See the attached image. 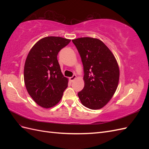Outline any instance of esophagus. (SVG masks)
Returning a JSON list of instances; mask_svg holds the SVG:
<instances>
[{"mask_svg":"<svg viewBox=\"0 0 149 149\" xmlns=\"http://www.w3.org/2000/svg\"><path fill=\"white\" fill-rule=\"evenodd\" d=\"M76 77H77L76 75H73L72 77H70V80L71 82H73V81H74L75 79H76Z\"/></svg>","mask_w":149,"mask_h":149,"instance_id":"34e87169","label":"esophagus"}]
</instances>
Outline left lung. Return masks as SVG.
<instances>
[{
    "label": "left lung",
    "instance_id": "1",
    "mask_svg": "<svg viewBox=\"0 0 149 149\" xmlns=\"http://www.w3.org/2000/svg\"><path fill=\"white\" fill-rule=\"evenodd\" d=\"M72 42L79 53L84 69V86L78 93L79 98L88 108H102L118 86V63L108 47L99 39L79 38Z\"/></svg>",
    "mask_w": 149,
    "mask_h": 149
}]
</instances>
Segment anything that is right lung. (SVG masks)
<instances>
[{"label":"right lung","mask_w":149,"mask_h":149,"mask_svg":"<svg viewBox=\"0 0 149 149\" xmlns=\"http://www.w3.org/2000/svg\"><path fill=\"white\" fill-rule=\"evenodd\" d=\"M70 42L61 37L39 40L31 49L24 66V82L34 102L44 108L52 107L61 99L68 86L58 61V52Z\"/></svg>","instance_id":"obj_1"}]
</instances>
